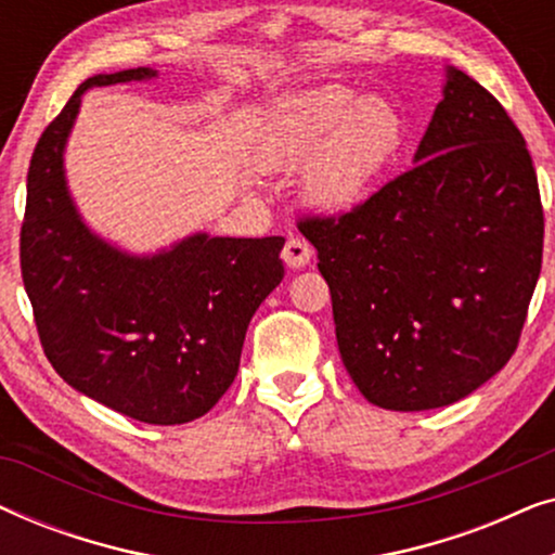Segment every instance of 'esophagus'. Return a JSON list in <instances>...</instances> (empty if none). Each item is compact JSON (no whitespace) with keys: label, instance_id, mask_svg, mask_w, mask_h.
Returning <instances> with one entry per match:
<instances>
[{"label":"esophagus","instance_id":"1","mask_svg":"<svg viewBox=\"0 0 555 555\" xmlns=\"http://www.w3.org/2000/svg\"><path fill=\"white\" fill-rule=\"evenodd\" d=\"M310 257H313V249H310V245L306 240L300 237H287L285 247H283V260L287 268H306V264L310 262Z\"/></svg>","mask_w":555,"mask_h":555}]
</instances>
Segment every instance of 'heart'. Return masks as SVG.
Segmentation results:
<instances>
[{"instance_id": "1", "label": "heart", "mask_w": 555, "mask_h": 555, "mask_svg": "<svg viewBox=\"0 0 555 555\" xmlns=\"http://www.w3.org/2000/svg\"><path fill=\"white\" fill-rule=\"evenodd\" d=\"M404 143L406 118L389 98L328 86L270 111L260 158L272 169L306 166L308 199L325 211H348L376 192Z\"/></svg>"}]
</instances>
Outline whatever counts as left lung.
Instances as JSON below:
<instances>
[{
  "mask_svg": "<svg viewBox=\"0 0 555 555\" xmlns=\"http://www.w3.org/2000/svg\"><path fill=\"white\" fill-rule=\"evenodd\" d=\"M414 166L336 217H302L338 351L371 404H454L511 361L543 260L526 141L480 82L447 67Z\"/></svg>",
  "mask_w": 555,
  "mask_h": 555,
  "instance_id": "8db88e82",
  "label": "left lung"
}]
</instances>
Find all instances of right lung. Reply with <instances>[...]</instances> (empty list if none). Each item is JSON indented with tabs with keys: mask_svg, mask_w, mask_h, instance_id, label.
Instances as JSON below:
<instances>
[{
	"mask_svg": "<svg viewBox=\"0 0 555 555\" xmlns=\"http://www.w3.org/2000/svg\"><path fill=\"white\" fill-rule=\"evenodd\" d=\"M156 75H93L44 128L27 171L20 262L44 356L73 389L131 420L184 424L237 376L247 325L285 275V240L199 232L135 257L88 230L63 169L80 98Z\"/></svg>",
	"mask_w": 555,
	"mask_h": 555,
	"instance_id": "1",
	"label": "right lung"
}]
</instances>
